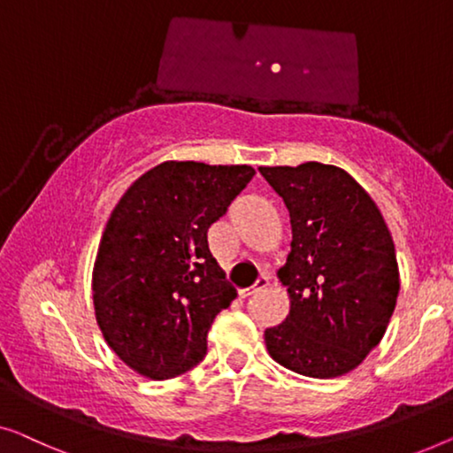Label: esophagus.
<instances>
[{
  "mask_svg": "<svg viewBox=\"0 0 453 453\" xmlns=\"http://www.w3.org/2000/svg\"><path fill=\"white\" fill-rule=\"evenodd\" d=\"M266 285H269V277H258L257 279V283L252 285V288H248V289H240V297H248V296H254V293H258V291H263V289H266Z\"/></svg>",
  "mask_w": 453,
  "mask_h": 453,
  "instance_id": "obj_1",
  "label": "esophagus"
}]
</instances>
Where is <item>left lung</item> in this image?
<instances>
[{"instance_id": "obj_1", "label": "left lung", "mask_w": 453, "mask_h": 453, "mask_svg": "<svg viewBox=\"0 0 453 453\" xmlns=\"http://www.w3.org/2000/svg\"><path fill=\"white\" fill-rule=\"evenodd\" d=\"M291 221V252L277 277L289 314L265 330L269 355L308 378H336L365 359L396 308L400 275L384 218L336 165H260Z\"/></svg>"}]
</instances>
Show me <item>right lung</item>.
Returning a JSON list of instances; mask_svg holds the SVG:
<instances>
[{"label":"right lung","mask_w":453,"mask_h":453,"mask_svg":"<svg viewBox=\"0 0 453 453\" xmlns=\"http://www.w3.org/2000/svg\"><path fill=\"white\" fill-rule=\"evenodd\" d=\"M252 165L164 162L120 196L92 273L108 347L151 380L203 361L207 333L235 289L211 257L207 229L252 180Z\"/></svg>","instance_id":"right-lung-1"}]
</instances>
